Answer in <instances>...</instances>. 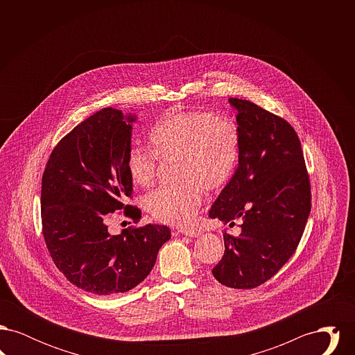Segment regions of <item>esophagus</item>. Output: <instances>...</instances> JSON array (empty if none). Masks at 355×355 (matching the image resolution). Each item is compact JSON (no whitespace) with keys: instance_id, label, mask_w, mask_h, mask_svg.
Returning <instances> with one entry per match:
<instances>
[{"instance_id":"obj_1","label":"esophagus","mask_w":355,"mask_h":355,"mask_svg":"<svg viewBox=\"0 0 355 355\" xmlns=\"http://www.w3.org/2000/svg\"><path fill=\"white\" fill-rule=\"evenodd\" d=\"M180 232L186 236H198L201 234V232L198 229H182Z\"/></svg>"}]
</instances>
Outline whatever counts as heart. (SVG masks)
Instances as JSON below:
<instances>
[{
	"instance_id": "obj_1",
	"label": "heart",
	"mask_w": 355,
	"mask_h": 355,
	"mask_svg": "<svg viewBox=\"0 0 355 355\" xmlns=\"http://www.w3.org/2000/svg\"><path fill=\"white\" fill-rule=\"evenodd\" d=\"M152 150L133 146L126 169L135 185L155 182L159 159L175 161L178 182L162 186L148 197L153 218L182 226L194 220L202 202L203 189L211 191L232 178L239 154V130L234 121L209 112H173L159 119L149 133Z\"/></svg>"
}]
</instances>
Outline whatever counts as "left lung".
Returning a JSON list of instances; mask_svg holds the SVG:
<instances>
[{
	"instance_id": "left-lung-1",
	"label": "left lung",
	"mask_w": 355,
	"mask_h": 355,
	"mask_svg": "<svg viewBox=\"0 0 355 355\" xmlns=\"http://www.w3.org/2000/svg\"><path fill=\"white\" fill-rule=\"evenodd\" d=\"M236 110L239 154L229 184L209 217L234 226L214 278L233 288H254L277 274L298 248L311 209L310 180L294 128L248 100L229 98Z\"/></svg>"
}]
</instances>
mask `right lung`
Wrapping results in <instances>:
<instances>
[{
    "label": "right lung",
    "mask_w": 355,
    "mask_h": 355,
    "mask_svg": "<svg viewBox=\"0 0 355 355\" xmlns=\"http://www.w3.org/2000/svg\"><path fill=\"white\" fill-rule=\"evenodd\" d=\"M135 116L105 107L77 125L53 149L42 175V234L69 282L97 295L126 293L152 271L170 229L145 225L107 232L116 210L138 222L125 203L133 181L126 169Z\"/></svg>",
    "instance_id": "add662e5"
}]
</instances>
